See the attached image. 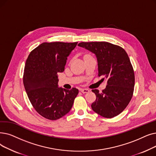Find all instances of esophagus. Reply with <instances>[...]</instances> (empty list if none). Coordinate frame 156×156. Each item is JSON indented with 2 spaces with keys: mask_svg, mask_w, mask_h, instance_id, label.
I'll return each instance as SVG.
<instances>
[{
  "mask_svg": "<svg viewBox=\"0 0 156 156\" xmlns=\"http://www.w3.org/2000/svg\"><path fill=\"white\" fill-rule=\"evenodd\" d=\"M80 91L82 92V93H83V94L88 93V92H90V90H89V89H80Z\"/></svg>",
  "mask_w": 156,
  "mask_h": 156,
  "instance_id": "esophagus-1",
  "label": "esophagus"
}]
</instances>
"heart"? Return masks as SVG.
Returning a JSON list of instances; mask_svg holds the SVG:
<instances>
[{
    "instance_id": "1",
    "label": "heart",
    "mask_w": 156,
    "mask_h": 156,
    "mask_svg": "<svg viewBox=\"0 0 156 156\" xmlns=\"http://www.w3.org/2000/svg\"><path fill=\"white\" fill-rule=\"evenodd\" d=\"M87 55H85V56H87Z\"/></svg>"
}]
</instances>
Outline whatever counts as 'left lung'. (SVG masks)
I'll list each match as a JSON object with an SVG mask.
<instances>
[{
  "mask_svg": "<svg viewBox=\"0 0 156 156\" xmlns=\"http://www.w3.org/2000/svg\"><path fill=\"white\" fill-rule=\"evenodd\" d=\"M78 45L96 55L98 76L107 80L105 89L101 92L92 90L96 96L92 109L105 118L118 115L129 103L134 87V70L126 51L108 42H82Z\"/></svg>",
  "mask_w": 156,
  "mask_h": 156,
  "instance_id": "8db88e82",
  "label": "left lung"
}]
</instances>
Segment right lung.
Listing matches in <instances>:
<instances>
[{"instance_id":"1","label":"right lung","mask_w":156,"mask_h":156,"mask_svg":"<svg viewBox=\"0 0 156 156\" xmlns=\"http://www.w3.org/2000/svg\"><path fill=\"white\" fill-rule=\"evenodd\" d=\"M75 43H43L33 50L26 60L23 85L33 107L43 117L55 120L73 106L78 90L58 85V73L64 71L66 60Z\"/></svg>"}]
</instances>
